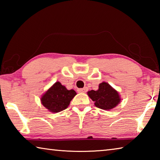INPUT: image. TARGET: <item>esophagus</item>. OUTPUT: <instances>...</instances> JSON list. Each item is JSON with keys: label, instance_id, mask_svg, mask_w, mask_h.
<instances>
[{"label": "esophagus", "instance_id": "34e87169", "mask_svg": "<svg viewBox=\"0 0 160 160\" xmlns=\"http://www.w3.org/2000/svg\"><path fill=\"white\" fill-rule=\"evenodd\" d=\"M87 90H88V88H80V89H78V92H86Z\"/></svg>", "mask_w": 160, "mask_h": 160}]
</instances>
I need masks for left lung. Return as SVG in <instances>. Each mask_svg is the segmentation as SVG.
Returning <instances> with one entry per match:
<instances>
[{"mask_svg":"<svg viewBox=\"0 0 160 160\" xmlns=\"http://www.w3.org/2000/svg\"><path fill=\"white\" fill-rule=\"evenodd\" d=\"M88 94L97 107L104 110L113 109L121 101L118 92L104 82L99 84L98 90L89 91Z\"/></svg>","mask_w":160,"mask_h":160,"instance_id":"8db88e82","label":"left lung"}]
</instances>
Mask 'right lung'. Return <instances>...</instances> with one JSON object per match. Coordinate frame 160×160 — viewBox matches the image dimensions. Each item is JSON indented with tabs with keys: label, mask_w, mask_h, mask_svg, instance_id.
<instances>
[{
	"label": "right lung",
	"mask_w": 160,
	"mask_h": 160,
	"mask_svg": "<svg viewBox=\"0 0 160 160\" xmlns=\"http://www.w3.org/2000/svg\"><path fill=\"white\" fill-rule=\"evenodd\" d=\"M76 95L75 90H68L61 82H56L42 96V104L53 113H58L67 109L72 99Z\"/></svg>",
	"instance_id": "add662e5"
}]
</instances>
